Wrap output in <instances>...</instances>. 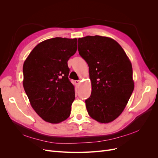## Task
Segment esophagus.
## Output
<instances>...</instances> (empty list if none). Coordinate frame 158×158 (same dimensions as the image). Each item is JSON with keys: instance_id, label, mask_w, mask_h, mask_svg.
<instances>
[{"instance_id": "obj_1", "label": "esophagus", "mask_w": 158, "mask_h": 158, "mask_svg": "<svg viewBox=\"0 0 158 158\" xmlns=\"http://www.w3.org/2000/svg\"><path fill=\"white\" fill-rule=\"evenodd\" d=\"M80 82H81V81H80V80H76V84H80Z\"/></svg>"}]
</instances>
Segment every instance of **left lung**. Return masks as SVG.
<instances>
[{"label":"left lung","instance_id":"1","mask_svg":"<svg viewBox=\"0 0 158 158\" xmlns=\"http://www.w3.org/2000/svg\"><path fill=\"white\" fill-rule=\"evenodd\" d=\"M80 55L89 66L92 93L85 100L89 115L101 123L116 119L134 90L132 67L125 51L107 37L86 36L78 40Z\"/></svg>","mask_w":158,"mask_h":158}]
</instances>
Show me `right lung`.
I'll return each instance as SVG.
<instances>
[{
  "label": "right lung",
  "instance_id": "1",
  "mask_svg": "<svg viewBox=\"0 0 158 158\" xmlns=\"http://www.w3.org/2000/svg\"><path fill=\"white\" fill-rule=\"evenodd\" d=\"M76 50V38H51L36 45L23 63V88L46 122L59 123L70 116L75 92L67 62Z\"/></svg>",
  "mask_w": 158,
  "mask_h": 158
}]
</instances>
